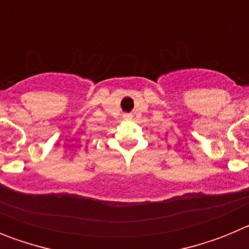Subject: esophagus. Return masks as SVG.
<instances>
[{"instance_id": "obj_1", "label": "esophagus", "mask_w": 249, "mask_h": 249, "mask_svg": "<svg viewBox=\"0 0 249 249\" xmlns=\"http://www.w3.org/2000/svg\"><path fill=\"white\" fill-rule=\"evenodd\" d=\"M128 117H131V116H128Z\"/></svg>"}]
</instances>
